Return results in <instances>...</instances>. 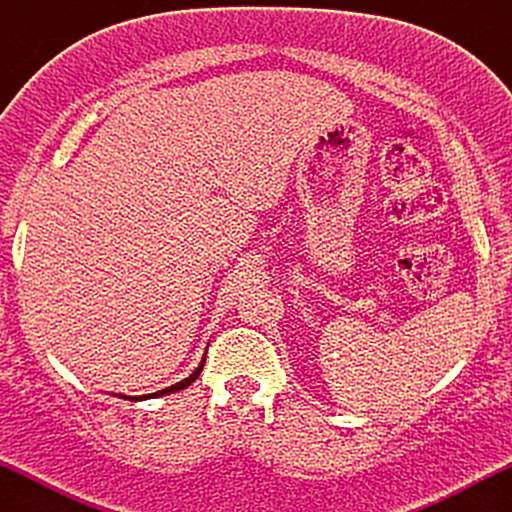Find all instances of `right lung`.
<instances>
[{
    "label": "right lung",
    "instance_id": "add662e5",
    "mask_svg": "<svg viewBox=\"0 0 512 512\" xmlns=\"http://www.w3.org/2000/svg\"><path fill=\"white\" fill-rule=\"evenodd\" d=\"M204 361H207V356L202 358V363H199V366L192 370V375H187L185 380H180V383H175V385H170V387H166V390H158V392H151V395H144V397H125V399H132V402H137V399H154V397H163V395H173V392H180V390H185V387H190L192 383H195V380L199 378V373H202V368H204Z\"/></svg>",
    "mask_w": 512,
    "mask_h": 512
}]
</instances>
